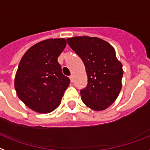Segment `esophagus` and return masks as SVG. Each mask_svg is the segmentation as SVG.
<instances>
[{
  "label": "esophagus",
  "instance_id": "esophagus-1",
  "mask_svg": "<svg viewBox=\"0 0 150 150\" xmlns=\"http://www.w3.org/2000/svg\"><path fill=\"white\" fill-rule=\"evenodd\" d=\"M69 79H70V81H71V82H74V76H73V75L69 76Z\"/></svg>",
  "mask_w": 150,
  "mask_h": 150
}]
</instances>
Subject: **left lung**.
<instances>
[{"instance_id":"1","label":"left lung","mask_w":150,"mask_h":150,"mask_svg":"<svg viewBox=\"0 0 150 150\" xmlns=\"http://www.w3.org/2000/svg\"><path fill=\"white\" fill-rule=\"evenodd\" d=\"M67 40L85 67L88 83L81 90L83 103L96 111L107 109L122 88V63L117 59L114 47L96 37L80 36Z\"/></svg>"}]
</instances>
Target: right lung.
<instances>
[{"instance_id": "add662e5", "label": "right lung", "mask_w": 150, "mask_h": 150, "mask_svg": "<svg viewBox=\"0 0 150 150\" xmlns=\"http://www.w3.org/2000/svg\"><path fill=\"white\" fill-rule=\"evenodd\" d=\"M67 45L64 38L47 39L25 52L18 64L15 88L21 101L39 113H48L59 105L69 79L58 62Z\"/></svg>"}]
</instances>
